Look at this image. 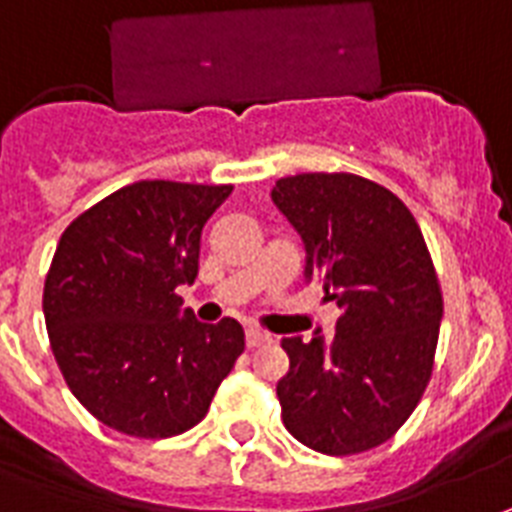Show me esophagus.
Here are the masks:
<instances>
[{
    "label": "esophagus",
    "mask_w": 512,
    "mask_h": 512,
    "mask_svg": "<svg viewBox=\"0 0 512 512\" xmlns=\"http://www.w3.org/2000/svg\"><path fill=\"white\" fill-rule=\"evenodd\" d=\"M270 342V334H265V331H260V328H247V347L249 350H255V347H260V344Z\"/></svg>",
    "instance_id": "obj_1"
}]
</instances>
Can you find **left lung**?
<instances>
[{"mask_svg":"<svg viewBox=\"0 0 512 512\" xmlns=\"http://www.w3.org/2000/svg\"><path fill=\"white\" fill-rule=\"evenodd\" d=\"M270 199L302 236L305 278L342 307L334 339L281 342L284 426L323 455L373 450L410 418L434 371L444 302L429 247L405 202L363 176L278 178Z\"/></svg>","mask_w":512,"mask_h":512,"instance_id":"obj_1","label":"left lung"}]
</instances>
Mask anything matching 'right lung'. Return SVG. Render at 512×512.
<instances>
[{
	"label": "right lung",
	"instance_id": "obj_1",
	"mask_svg": "<svg viewBox=\"0 0 512 512\" xmlns=\"http://www.w3.org/2000/svg\"><path fill=\"white\" fill-rule=\"evenodd\" d=\"M234 186L136 181L78 215L44 281L54 360L97 421L139 439L197 426L244 352L234 318L194 321L202 228Z\"/></svg>",
	"mask_w": 512,
	"mask_h": 512
}]
</instances>
